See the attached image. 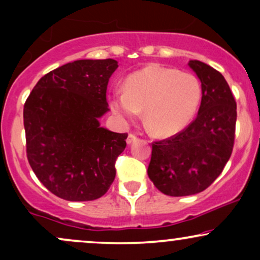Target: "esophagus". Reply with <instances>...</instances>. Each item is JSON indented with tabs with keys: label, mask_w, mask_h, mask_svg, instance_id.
I'll list each match as a JSON object with an SVG mask.
<instances>
[{
	"label": "esophagus",
	"mask_w": 260,
	"mask_h": 260,
	"mask_svg": "<svg viewBox=\"0 0 260 260\" xmlns=\"http://www.w3.org/2000/svg\"><path fill=\"white\" fill-rule=\"evenodd\" d=\"M137 136H134V134H128V137H127V144H132V143H134V142H137Z\"/></svg>",
	"instance_id": "1"
}]
</instances>
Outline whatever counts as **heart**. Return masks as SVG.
Instances as JSON below:
<instances>
[{
  "label": "heart",
  "mask_w": 260,
  "mask_h": 260,
  "mask_svg": "<svg viewBox=\"0 0 260 260\" xmlns=\"http://www.w3.org/2000/svg\"><path fill=\"white\" fill-rule=\"evenodd\" d=\"M201 99L202 86L196 76L150 64L127 77L123 92L110 98V107L115 115L128 121L144 111L149 133L168 138L192 122Z\"/></svg>",
  "instance_id": "1"
}]
</instances>
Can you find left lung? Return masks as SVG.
I'll use <instances>...</instances> for the list:
<instances>
[{
  "label": "left lung",
  "mask_w": 260,
  "mask_h": 260,
  "mask_svg": "<svg viewBox=\"0 0 260 260\" xmlns=\"http://www.w3.org/2000/svg\"><path fill=\"white\" fill-rule=\"evenodd\" d=\"M202 83V103L192 123L171 138L155 142L148 176L164 194L201 193L216 180L231 156L237 111L223 76L197 59L188 62Z\"/></svg>",
  "instance_id": "obj_1"
}]
</instances>
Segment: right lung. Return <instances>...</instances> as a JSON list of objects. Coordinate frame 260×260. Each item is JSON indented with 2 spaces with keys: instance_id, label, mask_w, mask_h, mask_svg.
Here are the masks:
<instances>
[{
  "instance_id": "add662e5",
  "label": "right lung",
  "mask_w": 260,
  "mask_h": 260,
  "mask_svg": "<svg viewBox=\"0 0 260 260\" xmlns=\"http://www.w3.org/2000/svg\"><path fill=\"white\" fill-rule=\"evenodd\" d=\"M117 61L78 59L51 71L25 101L26 156L39 181L70 202H86L107 192L127 133L100 126L110 111L106 89Z\"/></svg>"
}]
</instances>
